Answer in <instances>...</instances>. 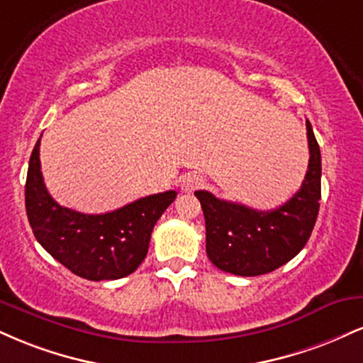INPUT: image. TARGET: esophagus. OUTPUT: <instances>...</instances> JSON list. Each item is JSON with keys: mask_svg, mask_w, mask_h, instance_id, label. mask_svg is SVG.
I'll use <instances>...</instances> for the list:
<instances>
[{"mask_svg": "<svg viewBox=\"0 0 363 363\" xmlns=\"http://www.w3.org/2000/svg\"><path fill=\"white\" fill-rule=\"evenodd\" d=\"M203 186H204V179L198 176V174H187L181 182V189L184 191V193H194L196 189H199V187Z\"/></svg>", "mask_w": 363, "mask_h": 363, "instance_id": "1", "label": "esophagus"}]
</instances>
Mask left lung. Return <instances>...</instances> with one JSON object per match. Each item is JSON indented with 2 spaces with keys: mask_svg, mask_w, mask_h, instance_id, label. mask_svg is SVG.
I'll return each instance as SVG.
<instances>
[{
  "mask_svg": "<svg viewBox=\"0 0 363 363\" xmlns=\"http://www.w3.org/2000/svg\"><path fill=\"white\" fill-rule=\"evenodd\" d=\"M309 164L301 189L282 206L257 211L196 191L206 221V253L223 272L242 277L269 274L303 250L316 223L321 199V154L306 120Z\"/></svg>",
  "mask_w": 363,
  "mask_h": 363,
  "instance_id": "left-lung-1",
  "label": "left lung"
}]
</instances>
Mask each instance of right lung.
Here are the masks:
<instances>
[{"label": "right lung", "instance_id": "1", "mask_svg": "<svg viewBox=\"0 0 363 363\" xmlns=\"http://www.w3.org/2000/svg\"><path fill=\"white\" fill-rule=\"evenodd\" d=\"M176 191L145 196L103 215L60 206L43 184L40 138L30 155L25 206L35 238L57 262L87 281H115L135 272L148 252L152 230Z\"/></svg>", "mask_w": 363, "mask_h": 363}]
</instances>
